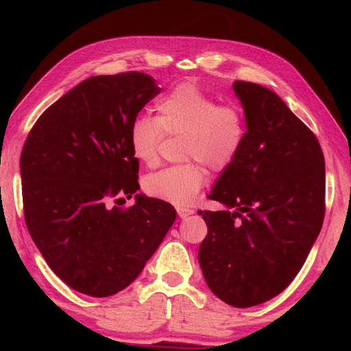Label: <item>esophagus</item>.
<instances>
[{
  "mask_svg": "<svg viewBox=\"0 0 351 351\" xmlns=\"http://www.w3.org/2000/svg\"><path fill=\"white\" fill-rule=\"evenodd\" d=\"M176 211H178V215H180L181 219H187L189 215H191L193 213V210H190V208H182V206H180V208H176Z\"/></svg>",
  "mask_w": 351,
  "mask_h": 351,
  "instance_id": "esophagus-1",
  "label": "esophagus"
}]
</instances>
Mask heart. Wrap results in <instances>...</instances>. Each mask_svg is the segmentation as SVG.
<instances>
[{"label":"heart","instance_id":"b5f03b06","mask_svg":"<svg viewBox=\"0 0 351 351\" xmlns=\"http://www.w3.org/2000/svg\"><path fill=\"white\" fill-rule=\"evenodd\" d=\"M158 116L132 121L128 141L132 155L154 166L166 136H181V158L189 160L147 175V195L175 205H189L206 181L204 164L225 170L232 164L247 136L245 114L237 104H219L195 83H182L156 104Z\"/></svg>","mask_w":351,"mask_h":351}]
</instances>
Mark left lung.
<instances>
[{
  "label": "left lung",
  "mask_w": 351,
  "mask_h": 351,
  "mask_svg": "<svg viewBox=\"0 0 351 351\" xmlns=\"http://www.w3.org/2000/svg\"><path fill=\"white\" fill-rule=\"evenodd\" d=\"M247 136L208 199L234 211H199L208 234L199 264L208 287L235 308L273 299L300 271L324 220L326 167L315 134L270 88L235 81Z\"/></svg>",
  "instance_id": "obj_1"
}]
</instances>
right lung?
<instances>
[{
  "mask_svg": "<svg viewBox=\"0 0 351 351\" xmlns=\"http://www.w3.org/2000/svg\"><path fill=\"white\" fill-rule=\"evenodd\" d=\"M160 92L143 72L87 78L43 111L22 147L28 232L51 270L83 294L128 287L176 219L170 204L145 195L119 206L140 189L130 126Z\"/></svg>",
  "mask_w": 351,
  "mask_h": 351,
  "instance_id": "right-lung-1",
  "label": "right lung"
}]
</instances>
